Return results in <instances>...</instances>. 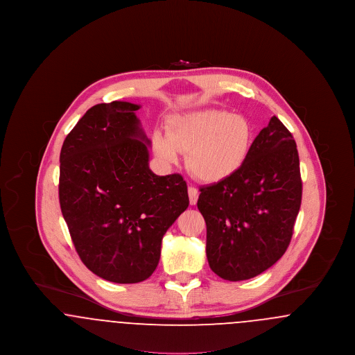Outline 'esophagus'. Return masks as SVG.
<instances>
[{"instance_id":"obj_1","label":"esophagus","mask_w":355,"mask_h":355,"mask_svg":"<svg viewBox=\"0 0 355 355\" xmlns=\"http://www.w3.org/2000/svg\"><path fill=\"white\" fill-rule=\"evenodd\" d=\"M187 193H189V201H190V205H196L197 200H198V194H200L198 190H197L194 186H189Z\"/></svg>"}]
</instances>
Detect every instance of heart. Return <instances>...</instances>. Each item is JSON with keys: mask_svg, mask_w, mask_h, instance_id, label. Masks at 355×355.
<instances>
[{"mask_svg": "<svg viewBox=\"0 0 355 355\" xmlns=\"http://www.w3.org/2000/svg\"><path fill=\"white\" fill-rule=\"evenodd\" d=\"M253 135V126L246 117L220 109H202L174 116L166 135H154L153 148L166 164L177 162L180 152H187V168L198 180L220 182L245 164Z\"/></svg>", "mask_w": 355, "mask_h": 355, "instance_id": "heart-1", "label": "heart"}]
</instances>
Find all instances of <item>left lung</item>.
Wrapping results in <instances>:
<instances>
[{"label":"left lung","instance_id":"obj_1","mask_svg":"<svg viewBox=\"0 0 355 355\" xmlns=\"http://www.w3.org/2000/svg\"><path fill=\"white\" fill-rule=\"evenodd\" d=\"M210 269L226 281L268 270L286 252L302 200L297 144L277 119L255 137L241 169L200 187Z\"/></svg>","mask_w":355,"mask_h":355}]
</instances>
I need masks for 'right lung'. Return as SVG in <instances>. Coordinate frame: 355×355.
Wrapping results in <instances>:
<instances>
[{"label":"right lung","mask_w":355,"mask_h":355,"mask_svg":"<svg viewBox=\"0 0 355 355\" xmlns=\"http://www.w3.org/2000/svg\"><path fill=\"white\" fill-rule=\"evenodd\" d=\"M138 109L126 101L90 107L60 154V205L74 248L89 270L114 284L152 275L162 238L189 206L181 174L149 169Z\"/></svg>","instance_id":"add662e5"}]
</instances>
